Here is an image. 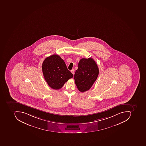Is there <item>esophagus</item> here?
Returning <instances> with one entry per match:
<instances>
[{"mask_svg":"<svg viewBox=\"0 0 146 146\" xmlns=\"http://www.w3.org/2000/svg\"><path fill=\"white\" fill-rule=\"evenodd\" d=\"M71 72L73 74H74V69H72V70L71 71Z\"/></svg>","mask_w":146,"mask_h":146,"instance_id":"34e87169","label":"esophagus"}]
</instances>
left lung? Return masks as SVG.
<instances>
[{"instance_id":"8db88e82","label":"left lung","mask_w":146,"mask_h":146,"mask_svg":"<svg viewBox=\"0 0 146 146\" xmlns=\"http://www.w3.org/2000/svg\"><path fill=\"white\" fill-rule=\"evenodd\" d=\"M98 74V67L92 58L81 59L74 77L78 90L82 92L89 90L96 81Z\"/></svg>"}]
</instances>
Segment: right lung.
<instances>
[{
    "instance_id": "right-lung-1",
    "label": "right lung",
    "mask_w": 146,
    "mask_h": 146,
    "mask_svg": "<svg viewBox=\"0 0 146 146\" xmlns=\"http://www.w3.org/2000/svg\"><path fill=\"white\" fill-rule=\"evenodd\" d=\"M42 71L44 78L52 89L59 90L73 74L67 68L66 64L59 56H50L42 64Z\"/></svg>"
}]
</instances>
